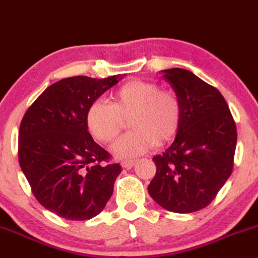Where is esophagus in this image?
I'll use <instances>...</instances> for the list:
<instances>
[{"label":"esophagus","instance_id":"34e87169","mask_svg":"<svg viewBox=\"0 0 258 258\" xmlns=\"http://www.w3.org/2000/svg\"><path fill=\"white\" fill-rule=\"evenodd\" d=\"M135 165H136L135 160H123V161L121 162V166H122L123 168H127V170L132 168Z\"/></svg>","mask_w":258,"mask_h":258}]
</instances>
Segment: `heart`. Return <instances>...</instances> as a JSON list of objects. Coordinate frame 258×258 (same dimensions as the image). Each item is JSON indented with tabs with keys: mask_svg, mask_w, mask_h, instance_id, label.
Segmentation results:
<instances>
[{
	"mask_svg": "<svg viewBox=\"0 0 258 258\" xmlns=\"http://www.w3.org/2000/svg\"><path fill=\"white\" fill-rule=\"evenodd\" d=\"M85 119L88 131L100 143L111 142L123 127V120L128 119L132 130L115 142L112 152L121 159H131L176 136L182 106L173 92L133 80L111 93L109 103H91Z\"/></svg>",
	"mask_w": 258,
	"mask_h": 258,
	"instance_id": "obj_1",
	"label": "heart"
}]
</instances>
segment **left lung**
I'll use <instances>...</instances> for the list:
<instances>
[{
  "instance_id": "8db88e82",
  "label": "left lung",
  "mask_w": 258,
  "mask_h": 258,
  "mask_svg": "<svg viewBox=\"0 0 258 258\" xmlns=\"http://www.w3.org/2000/svg\"><path fill=\"white\" fill-rule=\"evenodd\" d=\"M182 106L176 139L154 156L156 173L148 191L177 214L199 211L215 199L233 171L236 126L221 92L193 73L162 70Z\"/></svg>"
}]
</instances>
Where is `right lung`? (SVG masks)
<instances>
[{"instance_id":"right-lung-1","label":"right lung","mask_w":258,"mask_h":258,"mask_svg":"<svg viewBox=\"0 0 258 258\" xmlns=\"http://www.w3.org/2000/svg\"><path fill=\"white\" fill-rule=\"evenodd\" d=\"M120 75L73 76L47 87L29 106L19 128L18 158L32 194L44 209L70 221H86L104 209L121 172L93 141L87 108Z\"/></svg>"}]
</instances>
